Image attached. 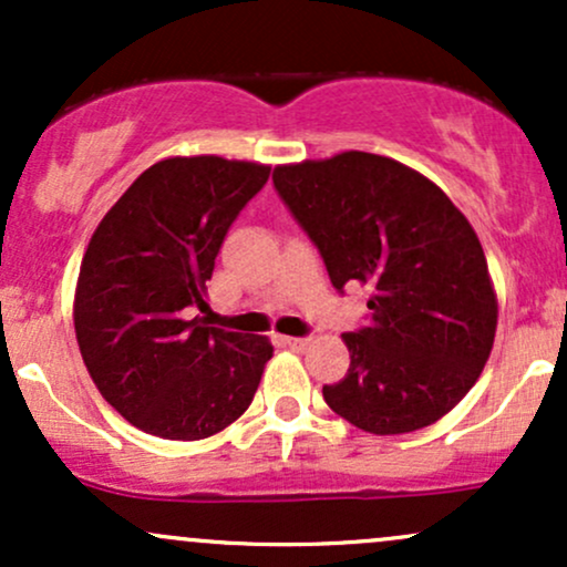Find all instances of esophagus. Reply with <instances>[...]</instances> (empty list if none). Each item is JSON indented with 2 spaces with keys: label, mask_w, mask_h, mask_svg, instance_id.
I'll use <instances>...</instances> for the list:
<instances>
[{
  "label": "esophagus",
  "mask_w": 567,
  "mask_h": 567,
  "mask_svg": "<svg viewBox=\"0 0 567 567\" xmlns=\"http://www.w3.org/2000/svg\"><path fill=\"white\" fill-rule=\"evenodd\" d=\"M285 343H288L292 351H303V349H309L311 338L309 336H303V338H285Z\"/></svg>",
  "instance_id": "34e87169"
}]
</instances>
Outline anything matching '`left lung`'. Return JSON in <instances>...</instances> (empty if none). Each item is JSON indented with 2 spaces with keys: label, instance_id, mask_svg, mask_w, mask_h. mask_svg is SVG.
<instances>
[{
  "label": "left lung",
  "instance_id": "1",
  "mask_svg": "<svg viewBox=\"0 0 567 567\" xmlns=\"http://www.w3.org/2000/svg\"><path fill=\"white\" fill-rule=\"evenodd\" d=\"M336 290L365 288L370 322L343 333L347 375L322 396L370 434L424 429L464 400L498 324L483 245L437 184L368 152L275 167Z\"/></svg>",
  "mask_w": 567,
  "mask_h": 567
}]
</instances>
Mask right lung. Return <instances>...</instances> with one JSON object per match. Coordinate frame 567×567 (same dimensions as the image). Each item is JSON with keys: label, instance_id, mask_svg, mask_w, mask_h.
<instances>
[{"label": "right lung", "instance_id": "add662e5", "mask_svg": "<svg viewBox=\"0 0 567 567\" xmlns=\"http://www.w3.org/2000/svg\"><path fill=\"white\" fill-rule=\"evenodd\" d=\"M269 165L216 154L143 171L84 250L74 296L82 360L103 400L141 432L205 440L252 402L275 347L199 311L226 231Z\"/></svg>", "mask_w": 567, "mask_h": 567}]
</instances>
